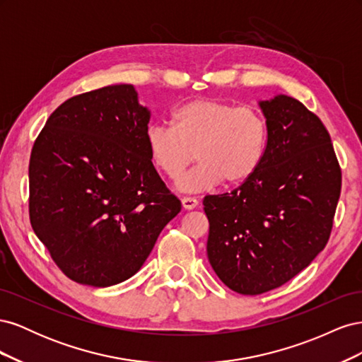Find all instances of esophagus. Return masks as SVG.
Returning <instances> with one entry per match:
<instances>
[{
	"instance_id": "1",
	"label": "esophagus",
	"mask_w": 362,
	"mask_h": 362,
	"mask_svg": "<svg viewBox=\"0 0 362 362\" xmlns=\"http://www.w3.org/2000/svg\"><path fill=\"white\" fill-rule=\"evenodd\" d=\"M181 204L185 210H193V208L199 205V201L196 198H190V196H184V198L181 199Z\"/></svg>"
}]
</instances>
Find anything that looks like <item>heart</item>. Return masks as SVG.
Wrapping results in <instances>:
<instances>
[{
    "mask_svg": "<svg viewBox=\"0 0 362 362\" xmlns=\"http://www.w3.org/2000/svg\"><path fill=\"white\" fill-rule=\"evenodd\" d=\"M146 148L156 166L178 180L196 158L201 163L178 182L182 192L216 187L222 181H247L264 158L269 125L254 107H235L213 98H198L175 108L172 127L152 124Z\"/></svg>",
    "mask_w": 362,
    "mask_h": 362,
    "instance_id": "heart-1",
    "label": "heart"
}]
</instances>
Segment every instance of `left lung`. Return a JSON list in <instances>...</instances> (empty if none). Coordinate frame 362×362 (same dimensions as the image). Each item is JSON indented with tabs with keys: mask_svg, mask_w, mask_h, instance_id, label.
<instances>
[{
	"mask_svg": "<svg viewBox=\"0 0 362 362\" xmlns=\"http://www.w3.org/2000/svg\"><path fill=\"white\" fill-rule=\"evenodd\" d=\"M269 125L261 166L231 193L208 194V261L226 287L261 294L298 275L325 249L341 170L322 120L287 95L258 101Z\"/></svg>",
	"mask_w": 362,
	"mask_h": 362,
	"instance_id": "obj_1",
	"label": "left lung"
}]
</instances>
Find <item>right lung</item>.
<instances>
[{
	"label": "right lung",
	"mask_w": 362,
	"mask_h": 362,
	"mask_svg": "<svg viewBox=\"0 0 362 362\" xmlns=\"http://www.w3.org/2000/svg\"><path fill=\"white\" fill-rule=\"evenodd\" d=\"M151 110L133 84L64 101L30 157V222L72 281L110 287L140 270L181 211L146 148Z\"/></svg>",
	"instance_id": "obj_1"
}]
</instances>
